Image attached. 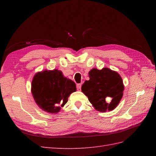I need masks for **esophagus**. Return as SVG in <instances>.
<instances>
[{"label": "esophagus", "mask_w": 156, "mask_h": 156, "mask_svg": "<svg viewBox=\"0 0 156 156\" xmlns=\"http://www.w3.org/2000/svg\"><path fill=\"white\" fill-rule=\"evenodd\" d=\"M81 87H82V84H77V85H76V87H77L78 90H80Z\"/></svg>", "instance_id": "1"}]
</instances>
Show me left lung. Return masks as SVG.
Here are the masks:
<instances>
[{
    "instance_id": "8db88e82",
    "label": "left lung",
    "mask_w": 156,
    "mask_h": 156,
    "mask_svg": "<svg viewBox=\"0 0 156 156\" xmlns=\"http://www.w3.org/2000/svg\"><path fill=\"white\" fill-rule=\"evenodd\" d=\"M88 75L89 80L82 86V92L97 111L104 112L114 110L123 95L125 87L120 74L104 68L92 69Z\"/></svg>"
}]
</instances>
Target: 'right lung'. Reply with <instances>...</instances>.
I'll return each mask as SVG.
<instances>
[{
    "mask_svg": "<svg viewBox=\"0 0 156 156\" xmlns=\"http://www.w3.org/2000/svg\"><path fill=\"white\" fill-rule=\"evenodd\" d=\"M31 90L36 104L41 110L56 114L68 102L69 96L76 91V87L59 69H44L34 75Z\"/></svg>",
    "mask_w": 156,
    "mask_h": 156,
    "instance_id": "obj_1",
    "label": "right lung"
}]
</instances>
